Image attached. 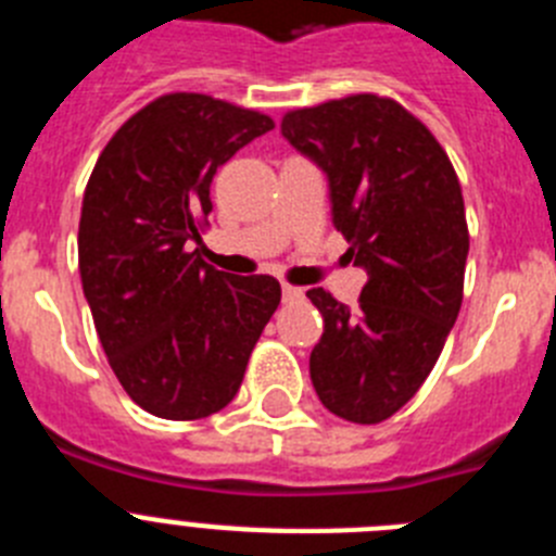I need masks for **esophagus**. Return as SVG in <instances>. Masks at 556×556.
<instances>
[{
	"label": "esophagus",
	"mask_w": 556,
	"mask_h": 556,
	"mask_svg": "<svg viewBox=\"0 0 556 556\" xmlns=\"http://www.w3.org/2000/svg\"><path fill=\"white\" fill-rule=\"evenodd\" d=\"M283 301H298V298H303V289L301 287H292V283H283Z\"/></svg>",
	"instance_id": "obj_1"
}]
</instances>
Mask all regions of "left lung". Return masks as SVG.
<instances>
[{"mask_svg": "<svg viewBox=\"0 0 556 556\" xmlns=\"http://www.w3.org/2000/svg\"><path fill=\"white\" fill-rule=\"evenodd\" d=\"M281 132L328 175L333 225L367 283L351 312L326 289L308 370L323 406L372 426L424 387L456 323L470 233L448 152L392 97L351 94L283 113Z\"/></svg>", "mask_w": 556, "mask_h": 556, "instance_id": "left-lung-1", "label": "left lung"}]
</instances>
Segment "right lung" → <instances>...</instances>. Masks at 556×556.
<instances>
[{"label":"right lung","instance_id":"right-lung-1","mask_svg":"<svg viewBox=\"0 0 556 556\" xmlns=\"http://www.w3.org/2000/svg\"><path fill=\"white\" fill-rule=\"evenodd\" d=\"M273 127L253 108L175 91L132 113L88 178L83 292L108 365L150 415L200 420L225 409L281 303L273 275L233 278L189 250L208 228L219 166Z\"/></svg>","mask_w":556,"mask_h":556}]
</instances>
